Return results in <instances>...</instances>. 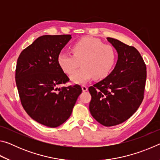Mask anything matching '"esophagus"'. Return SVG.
<instances>
[{"label":"esophagus","instance_id":"obj_1","mask_svg":"<svg viewBox=\"0 0 160 160\" xmlns=\"http://www.w3.org/2000/svg\"><path fill=\"white\" fill-rule=\"evenodd\" d=\"M82 90L83 92H86V91H88V88H87V86H85V85H82Z\"/></svg>","mask_w":160,"mask_h":160}]
</instances>
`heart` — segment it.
<instances>
[{"instance_id": "obj_1", "label": "heart", "mask_w": 160, "mask_h": 160, "mask_svg": "<svg viewBox=\"0 0 160 160\" xmlns=\"http://www.w3.org/2000/svg\"><path fill=\"white\" fill-rule=\"evenodd\" d=\"M73 55L61 51L58 56V63L67 74L74 72L70 80L74 83L82 84L93 77L97 80L106 78L112 70L116 60V53L112 46L97 38L85 37L72 45Z\"/></svg>"}]
</instances>
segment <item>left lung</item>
Segmentation results:
<instances>
[{
  "label": "left lung",
  "instance_id": "left-lung-1",
  "mask_svg": "<svg viewBox=\"0 0 160 160\" xmlns=\"http://www.w3.org/2000/svg\"><path fill=\"white\" fill-rule=\"evenodd\" d=\"M107 40L117 51L118 60L108 76L89 88V109L97 122L113 126L126 121L138 109L144 97L147 71L135 47L113 38Z\"/></svg>",
  "mask_w": 160,
  "mask_h": 160
}]
</instances>
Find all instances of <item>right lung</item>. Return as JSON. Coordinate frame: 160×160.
<instances>
[{
    "label": "right lung",
    "mask_w": 160,
    "mask_h": 160,
    "mask_svg": "<svg viewBox=\"0 0 160 160\" xmlns=\"http://www.w3.org/2000/svg\"><path fill=\"white\" fill-rule=\"evenodd\" d=\"M71 38L70 34L39 37L18 59L15 81L22 105L32 119L50 128L67 121L82 93L78 85L58 87L69 81L58 56Z\"/></svg>",
    "instance_id": "1"
}]
</instances>
